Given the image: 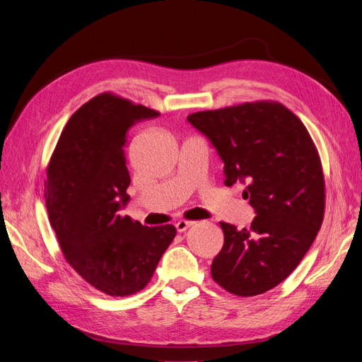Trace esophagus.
Returning a JSON list of instances; mask_svg holds the SVG:
<instances>
[{
	"instance_id": "esophagus-1",
	"label": "esophagus",
	"mask_w": 362,
	"mask_h": 362,
	"mask_svg": "<svg viewBox=\"0 0 362 362\" xmlns=\"http://www.w3.org/2000/svg\"><path fill=\"white\" fill-rule=\"evenodd\" d=\"M192 225H194L193 221H180V222L175 223V226H177V231H178V233H184L185 229L190 228Z\"/></svg>"
}]
</instances>
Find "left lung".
<instances>
[{"instance_id":"8db88e82","label":"left lung","mask_w":362,"mask_h":362,"mask_svg":"<svg viewBox=\"0 0 362 362\" xmlns=\"http://www.w3.org/2000/svg\"><path fill=\"white\" fill-rule=\"evenodd\" d=\"M225 163V185L247 187L249 228L221 222L223 246L211 264L228 293L252 298L298 267L325 217V175L308 129L278 101L243 103L189 115Z\"/></svg>"}]
</instances>
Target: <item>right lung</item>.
Instances as JSON below:
<instances>
[{
    "mask_svg": "<svg viewBox=\"0 0 362 362\" xmlns=\"http://www.w3.org/2000/svg\"><path fill=\"white\" fill-rule=\"evenodd\" d=\"M158 115L112 92L96 95L71 116L47 166L48 218L62 254L112 298L144 290L177 235L173 225L144 226L119 213L129 199L128 131Z\"/></svg>",
    "mask_w": 362,
    "mask_h": 362,
    "instance_id": "right-lung-1",
    "label": "right lung"
}]
</instances>
